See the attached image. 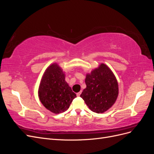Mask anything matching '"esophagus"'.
Here are the masks:
<instances>
[{
  "instance_id": "esophagus-1",
  "label": "esophagus",
  "mask_w": 154,
  "mask_h": 154,
  "mask_svg": "<svg viewBox=\"0 0 154 154\" xmlns=\"http://www.w3.org/2000/svg\"><path fill=\"white\" fill-rule=\"evenodd\" d=\"M81 93H82V92L80 91V92H78V93H76V96H80V94H81Z\"/></svg>"
}]
</instances>
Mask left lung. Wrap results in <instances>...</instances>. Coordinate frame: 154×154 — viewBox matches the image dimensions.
I'll return each mask as SVG.
<instances>
[{"label": "left lung", "mask_w": 154, "mask_h": 154, "mask_svg": "<svg viewBox=\"0 0 154 154\" xmlns=\"http://www.w3.org/2000/svg\"><path fill=\"white\" fill-rule=\"evenodd\" d=\"M86 88L80 97L92 112L103 113L116 102L118 96V83L114 73L104 63L87 74Z\"/></svg>", "instance_id": "left-lung-1"}]
</instances>
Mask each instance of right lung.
<instances>
[{
	"instance_id": "add662e5",
	"label": "right lung",
	"mask_w": 154,
	"mask_h": 154,
	"mask_svg": "<svg viewBox=\"0 0 154 154\" xmlns=\"http://www.w3.org/2000/svg\"><path fill=\"white\" fill-rule=\"evenodd\" d=\"M41 103L54 114L66 111L76 97L65 80V74L57 63L45 70L38 88Z\"/></svg>"
}]
</instances>
